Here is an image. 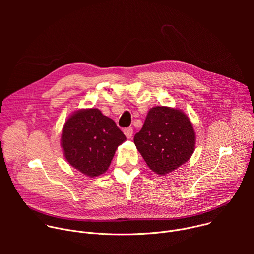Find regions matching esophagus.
<instances>
[{
  "mask_svg": "<svg viewBox=\"0 0 254 254\" xmlns=\"http://www.w3.org/2000/svg\"><path fill=\"white\" fill-rule=\"evenodd\" d=\"M124 132L127 138H130L132 136L133 129H132V127H126V128H124Z\"/></svg>",
  "mask_w": 254,
  "mask_h": 254,
  "instance_id": "1",
  "label": "esophagus"
}]
</instances>
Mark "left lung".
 Returning a JSON list of instances; mask_svg holds the SVG:
<instances>
[{"label":"left lung","mask_w":254,"mask_h":254,"mask_svg":"<svg viewBox=\"0 0 254 254\" xmlns=\"http://www.w3.org/2000/svg\"><path fill=\"white\" fill-rule=\"evenodd\" d=\"M133 141L149 168L166 175L190 159L195 149V131L182 112L156 106L148 113Z\"/></svg>","instance_id":"8db88e82"}]
</instances>
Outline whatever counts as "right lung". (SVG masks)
I'll use <instances>...</instances> for the list:
<instances>
[{"label":"right lung","mask_w":254,"mask_h":254,"mask_svg":"<svg viewBox=\"0 0 254 254\" xmlns=\"http://www.w3.org/2000/svg\"><path fill=\"white\" fill-rule=\"evenodd\" d=\"M126 135L97 108L78 111L65 123L61 146L67 162L81 173L96 177L104 173Z\"/></svg>","instance_id":"right-lung-1"}]
</instances>
